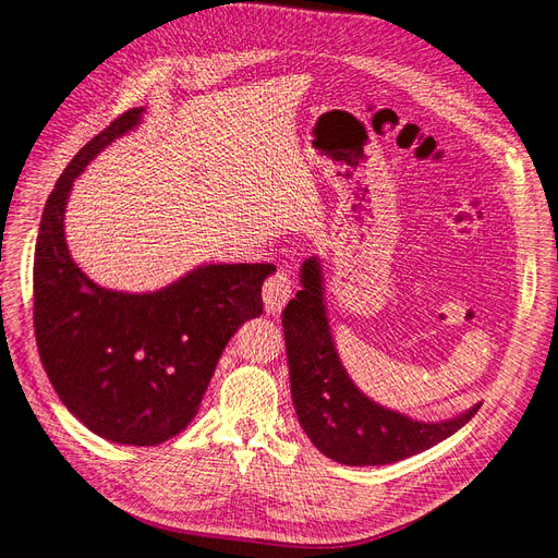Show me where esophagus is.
<instances>
[{"instance_id": "obj_1", "label": "esophagus", "mask_w": 558, "mask_h": 558, "mask_svg": "<svg viewBox=\"0 0 558 558\" xmlns=\"http://www.w3.org/2000/svg\"><path fill=\"white\" fill-rule=\"evenodd\" d=\"M292 296V278L287 268H278V271L266 280L264 284V305H266V313L278 315L284 303L290 301Z\"/></svg>"}]
</instances>
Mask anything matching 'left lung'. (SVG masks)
<instances>
[{"mask_svg":"<svg viewBox=\"0 0 558 558\" xmlns=\"http://www.w3.org/2000/svg\"><path fill=\"white\" fill-rule=\"evenodd\" d=\"M301 284L282 311L284 348L296 417L322 454L345 465L393 463L438 445L475 415L480 405L424 424L366 399L336 354L315 257L303 264Z\"/></svg>","mask_w":558,"mask_h":558,"instance_id":"8db88e82","label":"left lung"}]
</instances>
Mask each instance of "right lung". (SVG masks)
Returning a JSON list of instances; mask_svg holds the SVG:
<instances>
[{"label": "right lung", "mask_w": 558, "mask_h": 558, "mask_svg": "<svg viewBox=\"0 0 558 558\" xmlns=\"http://www.w3.org/2000/svg\"><path fill=\"white\" fill-rule=\"evenodd\" d=\"M141 113L124 111L87 141L48 196L34 250V333L71 415L106 440L150 447L199 412L229 338L262 315L274 266L208 264L153 294L104 290L81 271L64 243L71 183Z\"/></svg>", "instance_id": "1"}]
</instances>
